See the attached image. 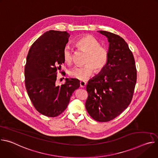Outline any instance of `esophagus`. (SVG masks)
Here are the masks:
<instances>
[{
	"mask_svg": "<svg viewBox=\"0 0 158 158\" xmlns=\"http://www.w3.org/2000/svg\"><path fill=\"white\" fill-rule=\"evenodd\" d=\"M85 85H86L85 82H84V81H81V82H80V86H81V87L84 88L85 86Z\"/></svg>",
	"mask_w": 158,
	"mask_h": 158,
	"instance_id": "esophagus-1",
	"label": "esophagus"
}]
</instances>
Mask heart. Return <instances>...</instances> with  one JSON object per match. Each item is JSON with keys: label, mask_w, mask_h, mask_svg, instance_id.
I'll return each instance as SVG.
<instances>
[{"label": "heart", "mask_w": 158, "mask_h": 158, "mask_svg": "<svg viewBox=\"0 0 158 158\" xmlns=\"http://www.w3.org/2000/svg\"><path fill=\"white\" fill-rule=\"evenodd\" d=\"M75 46L80 51L86 54L84 66L76 67L69 72L71 77L85 81L91 76L94 71L99 73L104 69L108 61L109 52L107 49L101 46L99 42L91 35H84L75 42ZM62 59L65 64L71 65L73 62V54L71 49L65 46L63 50Z\"/></svg>", "instance_id": "1"}]
</instances>
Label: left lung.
<instances>
[{"label": "left lung", "instance_id": "8db88e82", "mask_svg": "<svg viewBox=\"0 0 158 158\" xmlns=\"http://www.w3.org/2000/svg\"><path fill=\"white\" fill-rule=\"evenodd\" d=\"M98 32L107 38L109 57L104 69L88 81L85 108L94 120L107 122L121 114L131 103L137 72L126 41L113 33Z\"/></svg>", "mask_w": 158, "mask_h": 158}]
</instances>
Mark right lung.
<instances>
[{
  "instance_id": "1",
  "label": "right lung",
  "mask_w": 158,
  "mask_h": 158,
  "mask_svg": "<svg viewBox=\"0 0 158 158\" xmlns=\"http://www.w3.org/2000/svg\"><path fill=\"white\" fill-rule=\"evenodd\" d=\"M69 36L66 31H48L34 42L27 54L24 71L27 92L36 110L48 117L62 113L80 86L79 81L72 78L65 79L61 85L56 84Z\"/></svg>"
}]
</instances>
